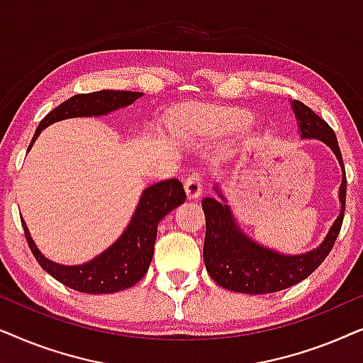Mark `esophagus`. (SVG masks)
Masks as SVG:
<instances>
[{
  "label": "esophagus",
  "mask_w": 363,
  "mask_h": 363,
  "mask_svg": "<svg viewBox=\"0 0 363 363\" xmlns=\"http://www.w3.org/2000/svg\"><path fill=\"white\" fill-rule=\"evenodd\" d=\"M185 190L188 198H198L203 191V177L200 173H191L185 180Z\"/></svg>",
  "instance_id": "obj_1"
}]
</instances>
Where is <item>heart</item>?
Instances as JSON below:
<instances>
[{"label": "heart", "mask_w": 363, "mask_h": 363, "mask_svg": "<svg viewBox=\"0 0 363 363\" xmlns=\"http://www.w3.org/2000/svg\"><path fill=\"white\" fill-rule=\"evenodd\" d=\"M246 121V117L242 116V113H225V116L221 117V125L225 128H233V127H238L240 123H242Z\"/></svg>", "instance_id": "b5f03b06"}]
</instances>
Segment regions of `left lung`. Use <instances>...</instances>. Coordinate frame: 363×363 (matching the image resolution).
Listing matches in <instances>:
<instances>
[{
	"mask_svg": "<svg viewBox=\"0 0 363 363\" xmlns=\"http://www.w3.org/2000/svg\"><path fill=\"white\" fill-rule=\"evenodd\" d=\"M292 107L299 118L302 137L319 138L325 142L339 158L344 170V180L340 185V215L317 250L302 256H282L279 252L256 245L242 235L240 228L235 225L230 208L223 205L220 200L203 198L201 206L206 220L203 257L213 281L225 289L245 292V294H269V292L287 289L306 279L322 264L340 233L345 213L347 177L337 137L329 123L306 104L294 101ZM220 198L223 196L220 195Z\"/></svg>",
	"mask_w": 363,
	"mask_h": 363,
	"instance_id": "8db88e82",
	"label": "left lung"
}]
</instances>
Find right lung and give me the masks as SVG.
<instances>
[{"label": "right lung", "mask_w": 363, "mask_h": 363, "mask_svg": "<svg viewBox=\"0 0 363 363\" xmlns=\"http://www.w3.org/2000/svg\"><path fill=\"white\" fill-rule=\"evenodd\" d=\"M140 97L142 92L130 91H97L77 94V96L64 101L61 106L52 108L39 122L38 130L34 133L28 150L43 128L54 122L72 117L104 116V113L116 111L118 107L130 106ZM185 198L186 195L182 182L175 180V178L155 183V185L147 188L125 233L101 256L82 266H61L46 259L38 251L23 220L21 223L29 250L36 257L39 266L49 272L54 279L74 291L86 292V294H111V292L132 287L147 274L148 266L152 262L153 247H155L158 223L173 208L182 205Z\"/></svg>", "instance_id": "1"}]
</instances>
